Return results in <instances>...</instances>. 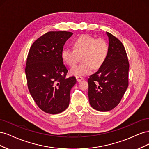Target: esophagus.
Wrapping results in <instances>:
<instances>
[{"label":"esophagus","instance_id":"1","mask_svg":"<svg viewBox=\"0 0 149 149\" xmlns=\"http://www.w3.org/2000/svg\"><path fill=\"white\" fill-rule=\"evenodd\" d=\"M76 79L77 80L78 82H80L83 79V78L81 77V76H76Z\"/></svg>","mask_w":149,"mask_h":149}]
</instances>
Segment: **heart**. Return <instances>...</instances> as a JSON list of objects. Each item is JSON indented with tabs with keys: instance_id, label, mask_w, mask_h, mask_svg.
Listing matches in <instances>:
<instances>
[{
	"instance_id": "obj_1",
	"label": "heart",
	"mask_w": 149,
	"mask_h": 149,
	"mask_svg": "<svg viewBox=\"0 0 149 149\" xmlns=\"http://www.w3.org/2000/svg\"><path fill=\"white\" fill-rule=\"evenodd\" d=\"M73 49L64 48L61 57L64 63L70 67L74 65L81 57L82 63L72 68L71 75L81 76L91 73L93 69L98 70L106 62L109 54V45L103 38H95L88 35H83L73 42Z\"/></svg>"
}]
</instances>
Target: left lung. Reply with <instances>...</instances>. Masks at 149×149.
<instances>
[{"label": "left lung", "mask_w": 149, "mask_h": 149, "mask_svg": "<svg viewBox=\"0 0 149 149\" xmlns=\"http://www.w3.org/2000/svg\"><path fill=\"white\" fill-rule=\"evenodd\" d=\"M109 54L104 64L89 76L88 97L93 109L106 112L119 104L128 87L129 64L124 45L114 35L106 32Z\"/></svg>", "instance_id": "1"}]
</instances>
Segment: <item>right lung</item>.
I'll return each mask as SVG.
<instances>
[{"mask_svg":"<svg viewBox=\"0 0 149 149\" xmlns=\"http://www.w3.org/2000/svg\"><path fill=\"white\" fill-rule=\"evenodd\" d=\"M73 33L49 31L31 45L26 59L25 74L28 88L40 109L50 114L66 109L70 91L76 83L74 76L66 78L68 70L61 52Z\"/></svg>","mask_w":149,"mask_h":149,"instance_id":"right-lung-1","label":"right lung"}]
</instances>
